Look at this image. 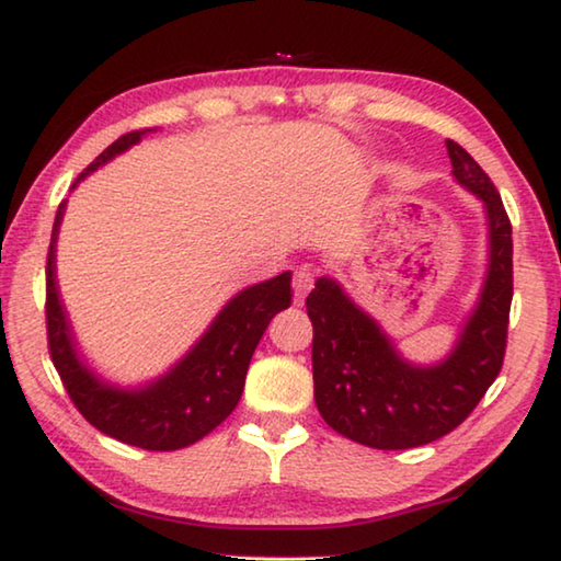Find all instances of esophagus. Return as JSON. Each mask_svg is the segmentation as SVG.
Returning a JSON list of instances; mask_svg holds the SVG:
<instances>
[{
  "mask_svg": "<svg viewBox=\"0 0 561 561\" xmlns=\"http://www.w3.org/2000/svg\"><path fill=\"white\" fill-rule=\"evenodd\" d=\"M311 287H314V270L309 267H299L297 272H294V282H291V289H294V301L301 304L304 297L311 291Z\"/></svg>",
  "mask_w": 561,
  "mask_h": 561,
  "instance_id": "1",
  "label": "esophagus"
}]
</instances>
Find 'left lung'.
Wrapping results in <instances>:
<instances>
[{"instance_id": "8db88e82", "label": "left lung", "mask_w": 561, "mask_h": 561, "mask_svg": "<svg viewBox=\"0 0 561 561\" xmlns=\"http://www.w3.org/2000/svg\"><path fill=\"white\" fill-rule=\"evenodd\" d=\"M453 178L485 207L488 272L453 348L435 364H413L381 324L334 277H319L307 297L314 327V401L348 440L378 450L433 443L472 413L505 358L512 304V225L485 170L445 140Z\"/></svg>"}]
</instances>
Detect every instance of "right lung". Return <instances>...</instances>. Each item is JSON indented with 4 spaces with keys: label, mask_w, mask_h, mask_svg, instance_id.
<instances>
[{
    "label": "right lung",
    "mask_w": 561,
    "mask_h": 561,
    "mask_svg": "<svg viewBox=\"0 0 561 561\" xmlns=\"http://www.w3.org/2000/svg\"><path fill=\"white\" fill-rule=\"evenodd\" d=\"M150 130L121 136L76 178L71 190ZM64 210L66 201L56 213L46 257V334L66 393L93 428L136 448L180 450L205 438L240 403L254 348L270 321L291 304V272L237 291L205 334L163 376L140 386H118L101 378L79 354V341L64 309L56 282V240Z\"/></svg>",
    "instance_id": "right-lung-1"
}]
</instances>
